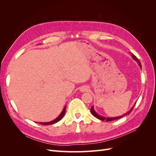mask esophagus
<instances>
[{
  "label": "esophagus",
  "mask_w": 156,
  "mask_h": 156,
  "mask_svg": "<svg viewBox=\"0 0 156 156\" xmlns=\"http://www.w3.org/2000/svg\"><path fill=\"white\" fill-rule=\"evenodd\" d=\"M88 87H87V86H83L81 88V91L82 92H86V91H87L88 90Z\"/></svg>",
  "instance_id": "1"
}]
</instances>
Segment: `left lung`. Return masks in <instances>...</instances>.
I'll use <instances>...</instances> for the list:
<instances>
[{"instance_id": "obj_1", "label": "left lung", "mask_w": 156, "mask_h": 156, "mask_svg": "<svg viewBox=\"0 0 156 156\" xmlns=\"http://www.w3.org/2000/svg\"><path fill=\"white\" fill-rule=\"evenodd\" d=\"M132 57H133L136 62H138V64H139V65L140 66V67L141 68V64H140V62L139 61V60L136 57V56L134 55H132ZM135 107V105H133V107H132L131 108V110L130 111H129L128 112H127V113H126V114H124V115H122V116H119V117H115V118H105V117H103V116H100V115H98L97 113L94 111V110L93 109V107H91V109H90V111H91V112H92V114L95 116V117H96L97 119H100V120H102V121H107V122H109V121H112V120H116V119H120V118H122V117H123V116H126V115H129V113L131 112V111L133 110V107Z\"/></svg>"}]
</instances>
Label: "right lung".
I'll return each instance as SVG.
<instances>
[{"mask_svg": "<svg viewBox=\"0 0 156 156\" xmlns=\"http://www.w3.org/2000/svg\"><path fill=\"white\" fill-rule=\"evenodd\" d=\"M66 106H65V107L64 108L62 112L60 113V115L57 118H56L55 120L51 121V122H40L39 124H41V125L46 126V125H49V124H53L55 123H56V122H58V121H60L61 119H62V118H63V116H64V114H65V112H66Z\"/></svg>", "mask_w": 156, "mask_h": 156, "instance_id": "obj_1", "label": "right lung"}]
</instances>
